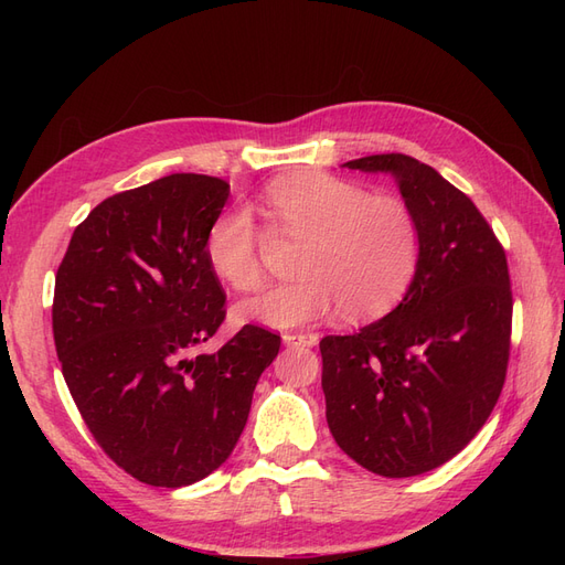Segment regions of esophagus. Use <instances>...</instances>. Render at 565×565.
Segmentation results:
<instances>
[{
	"label": "esophagus",
	"instance_id": "1",
	"mask_svg": "<svg viewBox=\"0 0 565 565\" xmlns=\"http://www.w3.org/2000/svg\"><path fill=\"white\" fill-rule=\"evenodd\" d=\"M282 344L285 347H316L318 344V334L313 332H285L282 334Z\"/></svg>",
	"mask_w": 565,
	"mask_h": 565
}]
</instances>
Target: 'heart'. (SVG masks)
I'll return each mask as SVG.
<instances>
[{
    "instance_id": "1",
    "label": "heart",
    "mask_w": 565,
    "mask_h": 565,
    "mask_svg": "<svg viewBox=\"0 0 565 565\" xmlns=\"http://www.w3.org/2000/svg\"><path fill=\"white\" fill-rule=\"evenodd\" d=\"M266 212L280 233L303 237L299 280L280 282L235 306L241 322L273 330L301 328L339 309L353 320L382 316L407 292L419 264V226L409 204L391 193L324 172H297L270 181ZM262 231L247 207L214 216L204 259L235 289L262 282Z\"/></svg>"
}]
</instances>
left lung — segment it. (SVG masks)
<instances>
[{"label":"left lung","mask_w":565,"mask_h":565,"mask_svg":"<svg viewBox=\"0 0 565 565\" xmlns=\"http://www.w3.org/2000/svg\"><path fill=\"white\" fill-rule=\"evenodd\" d=\"M341 167L396 179L419 226V264L391 313L320 341L324 415L363 469L419 476L465 448L502 393L507 256L476 204L434 167L401 152Z\"/></svg>","instance_id":"obj_1"}]
</instances>
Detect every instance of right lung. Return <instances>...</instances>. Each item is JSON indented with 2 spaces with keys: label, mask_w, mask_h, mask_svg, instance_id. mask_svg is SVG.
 Segmentation results:
<instances>
[{
  "label": "right lung",
  "mask_w": 565,
  "mask_h": 565,
  "mask_svg": "<svg viewBox=\"0 0 565 565\" xmlns=\"http://www.w3.org/2000/svg\"><path fill=\"white\" fill-rule=\"evenodd\" d=\"M231 185L169 174L104 200L56 273L54 341L71 396L106 455L141 483L181 488L218 469L241 438L280 337L224 322L204 235Z\"/></svg>",
  "instance_id": "right-lung-1"
}]
</instances>
